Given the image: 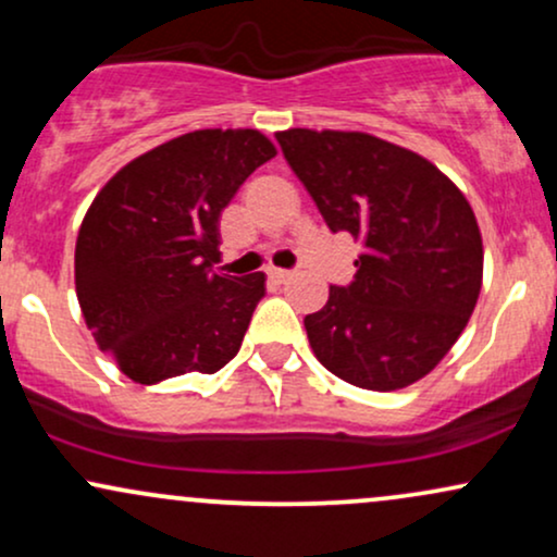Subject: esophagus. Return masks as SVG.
Instances as JSON below:
<instances>
[{"instance_id":"1","label":"esophagus","mask_w":557,"mask_h":557,"mask_svg":"<svg viewBox=\"0 0 557 557\" xmlns=\"http://www.w3.org/2000/svg\"><path fill=\"white\" fill-rule=\"evenodd\" d=\"M290 277H293V272L290 270H270V280L274 285H285V283H290Z\"/></svg>"}]
</instances>
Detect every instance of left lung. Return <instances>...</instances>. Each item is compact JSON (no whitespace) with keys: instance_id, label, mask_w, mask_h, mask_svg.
<instances>
[{"instance_id":"left-lung-1","label":"left lung","mask_w":557,"mask_h":557,"mask_svg":"<svg viewBox=\"0 0 557 557\" xmlns=\"http://www.w3.org/2000/svg\"><path fill=\"white\" fill-rule=\"evenodd\" d=\"M277 144L332 233L363 243L350 285L304 319L324 369L389 393L430 374L482 287V235L461 190L424 157L369 133L293 131Z\"/></svg>"}]
</instances>
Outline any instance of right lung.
<instances>
[{
  "label": "right lung",
  "instance_id": "right-lung-1",
  "mask_svg": "<svg viewBox=\"0 0 557 557\" xmlns=\"http://www.w3.org/2000/svg\"><path fill=\"white\" fill-rule=\"evenodd\" d=\"M274 154L259 131H194L133 159L94 198L75 243V290L99 348L133 382L214 374L235 359L264 272L212 270L220 214Z\"/></svg>",
  "mask_w": 557,
  "mask_h": 557
}]
</instances>
